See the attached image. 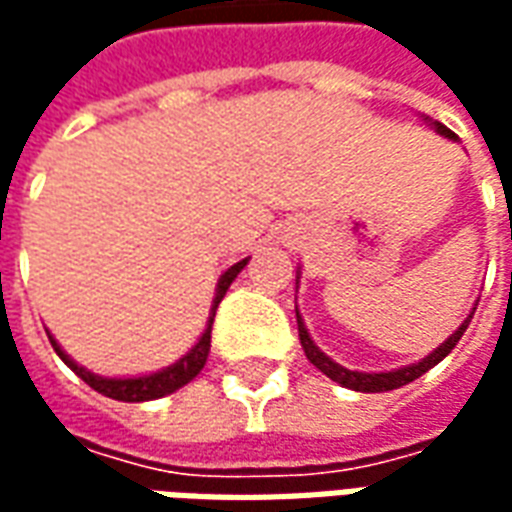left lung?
<instances>
[{"label": "left lung", "instance_id": "1", "mask_svg": "<svg viewBox=\"0 0 512 512\" xmlns=\"http://www.w3.org/2000/svg\"><path fill=\"white\" fill-rule=\"evenodd\" d=\"M428 120V117H425ZM430 126L436 128V134L447 136V139H455V134H452L450 128L441 126V123H433V120H428ZM474 310H477V304L472 307V312H469V318L455 329V332L444 340V343L436 348V351H430L425 359H419V362H414V365H406V367H397V370H386V373H359V370H348V367L337 365L334 359H329V356L323 354L318 345L312 343L310 332H307V326H304V321H301L299 310H296V321H299V340H301V348H304V354H307V359H310L312 365L321 370L323 376H329L332 381H337L340 386H345V389H354V392H389V389H397V386H406L411 384L414 378H419L422 373H428L430 367H436L444 359V356L450 354L452 348L458 345V340L463 337V332H466V326H469V321H472Z\"/></svg>", "mask_w": 512, "mask_h": 512}]
</instances>
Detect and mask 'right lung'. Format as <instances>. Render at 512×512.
<instances>
[{
  "label": "right lung",
  "instance_id": "right-lung-1",
  "mask_svg": "<svg viewBox=\"0 0 512 512\" xmlns=\"http://www.w3.org/2000/svg\"><path fill=\"white\" fill-rule=\"evenodd\" d=\"M246 263H249V257L241 260V263H235V266H230L227 271H224L222 277H219L216 296H213V304H211V318H208V326H205V332H202V337L197 340V345H194L186 356H180L175 365L164 367V370H158V373H150V376H136V378L95 376V373H90L87 367L76 365L71 356L62 351L60 343H57V340L49 334L51 348L57 351V356H60L65 365L71 367L76 376L82 378L84 384H90L95 392L112 397V400H123V403H145V400H156V397L172 395L175 389L189 384L191 378L200 376V370L205 367V359H208V351H211V326H213V318H216V307H219V301L224 299L227 288L233 285V279L241 274V268H244Z\"/></svg>",
  "mask_w": 512,
  "mask_h": 512
}]
</instances>
